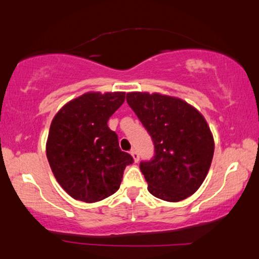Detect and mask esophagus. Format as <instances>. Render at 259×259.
Wrapping results in <instances>:
<instances>
[{"label":"esophagus","instance_id":"obj_1","mask_svg":"<svg viewBox=\"0 0 259 259\" xmlns=\"http://www.w3.org/2000/svg\"><path fill=\"white\" fill-rule=\"evenodd\" d=\"M132 156H133V158H134V160H135V162H139V159H140V154H139V152L136 150H133L132 152Z\"/></svg>","mask_w":259,"mask_h":259}]
</instances>
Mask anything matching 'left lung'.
Returning <instances> with one entry per match:
<instances>
[{"mask_svg":"<svg viewBox=\"0 0 259 259\" xmlns=\"http://www.w3.org/2000/svg\"><path fill=\"white\" fill-rule=\"evenodd\" d=\"M126 102L154 145L152 159L140 163L148 191L168 202L195 194L214 153V140L203 115L185 101L156 92H129Z\"/></svg>","mask_w":259,"mask_h":259,"instance_id":"8db88e82","label":"left lung"}]
</instances>
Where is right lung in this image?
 Here are the masks:
<instances>
[{"mask_svg":"<svg viewBox=\"0 0 259 259\" xmlns=\"http://www.w3.org/2000/svg\"><path fill=\"white\" fill-rule=\"evenodd\" d=\"M125 101V92H88L53 118L46 144L52 173L68 195L92 203L119 189L124 169L134 162L107 123Z\"/></svg>","mask_w":259,"mask_h":259,"instance_id":"right-lung-1","label":"right lung"}]
</instances>
